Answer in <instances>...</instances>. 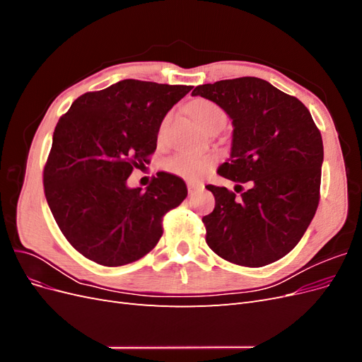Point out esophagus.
Returning <instances> with one entry per match:
<instances>
[{
	"label": "esophagus",
	"instance_id": "34e87169",
	"mask_svg": "<svg viewBox=\"0 0 362 362\" xmlns=\"http://www.w3.org/2000/svg\"><path fill=\"white\" fill-rule=\"evenodd\" d=\"M202 187H204L202 182H187V190H189V193H193L194 190L202 189Z\"/></svg>",
	"mask_w": 362,
	"mask_h": 362
}]
</instances>
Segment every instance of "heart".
I'll return each mask as SVG.
<instances>
[{
  "mask_svg": "<svg viewBox=\"0 0 362 362\" xmlns=\"http://www.w3.org/2000/svg\"><path fill=\"white\" fill-rule=\"evenodd\" d=\"M192 115L196 122L206 131H210L213 128H223L226 122V113L223 108L208 100L194 101L192 104ZM166 122L168 117L163 120V124L160 127V136L164 133ZM214 163L216 158L210 154H198V152L181 151L166 160V163H164V169L184 180L194 181L202 178L204 175L214 166Z\"/></svg>",
  "mask_w": 362,
  "mask_h": 362,
  "instance_id": "obj_1",
  "label": "heart"
}]
</instances>
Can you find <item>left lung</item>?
Returning a JSON list of instances; mask_svg holds the SVG:
<instances>
[{
    "label": "left lung",
    "mask_w": 362,
    "mask_h": 362,
    "mask_svg": "<svg viewBox=\"0 0 362 362\" xmlns=\"http://www.w3.org/2000/svg\"><path fill=\"white\" fill-rule=\"evenodd\" d=\"M192 95L221 105L234 127L231 156L217 173L237 182L235 192L206 185L216 199L202 217L206 245L245 267L286 257L320 199L323 141L308 108L255 76L202 84Z\"/></svg>",
    "instance_id": "1"
}]
</instances>
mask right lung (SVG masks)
Returning a JSON list of instances; mask_svg holds the SVG:
<instances>
[{"label":"right lung","mask_w":362,"mask_h":362,"mask_svg":"<svg viewBox=\"0 0 362 362\" xmlns=\"http://www.w3.org/2000/svg\"><path fill=\"white\" fill-rule=\"evenodd\" d=\"M190 90L122 80L76 98L59 119L43 187L60 231L86 258L125 266L158 243L164 214L187 196L185 182L158 172L141 192L127 180L154 154L164 116Z\"/></svg>","instance_id":"add662e5"}]
</instances>
